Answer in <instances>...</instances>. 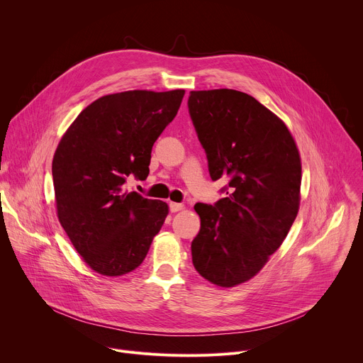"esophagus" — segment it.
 Instances as JSON below:
<instances>
[{
	"instance_id": "1",
	"label": "esophagus",
	"mask_w": 363,
	"mask_h": 363,
	"mask_svg": "<svg viewBox=\"0 0 363 363\" xmlns=\"http://www.w3.org/2000/svg\"><path fill=\"white\" fill-rule=\"evenodd\" d=\"M184 208V203H179V202H169V211L171 213H178Z\"/></svg>"
}]
</instances>
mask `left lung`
Listing matches in <instances>:
<instances>
[{
	"label": "left lung",
	"instance_id": "1",
	"mask_svg": "<svg viewBox=\"0 0 363 363\" xmlns=\"http://www.w3.org/2000/svg\"><path fill=\"white\" fill-rule=\"evenodd\" d=\"M188 111L211 179L228 178V196L194 206L201 228L192 263L203 279L233 287L263 269L296 220L298 150L286 125L247 93L191 91Z\"/></svg>",
	"mask_w": 363,
	"mask_h": 363
}]
</instances>
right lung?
<instances>
[{"label":"right lung","mask_w":363,"mask_h":363,"mask_svg":"<svg viewBox=\"0 0 363 363\" xmlns=\"http://www.w3.org/2000/svg\"><path fill=\"white\" fill-rule=\"evenodd\" d=\"M185 90H130L89 105L62 138L53 185L62 227L83 260L122 276L146 257L168 205L125 188L149 174L152 146L174 121Z\"/></svg>","instance_id":"obj_1"}]
</instances>
